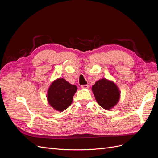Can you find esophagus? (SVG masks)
Segmentation results:
<instances>
[{
    "instance_id": "34e87169",
    "label": "esophagus",
    "mask_w": 158,
    "mask_h": 158,
    "mask_svg": "<svg viewBox=\"0 0 158 158\" xmlns=\"http://www.w3.org/2000/svg\"><path fill=\"white\" fill-rule=\"evenodd\" d=\"M89 85L88 84H85V85H81V88H82V89H88L89 88Z\"/></svg>"
}]
</instances>
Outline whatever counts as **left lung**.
<instances>
[{
	"instance_id": "8db88e82",
	"label": "left lung",
	"mask_w": 158,
	"mask_h": 158,
	"mask_svg": "<svg viewBox=\"0 0 158 158\" xmlns=\"http://www.w3.org/2000/svg\"><path fill=\"white\" fill-rule=\"evenodd\" d=\"M92 89L98 103L105 109H111L120 99L121 93L117 85L106 78L98 80Z\"/></svg>"
}]
</instances>
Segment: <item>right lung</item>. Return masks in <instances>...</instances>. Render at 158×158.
Here are the masks:
<instances>
[{
  "instance_id": "right-lung-1",
  "label": "right lung",
  "mask_w": 158,
  "mask_h": 158,
  "mask_svg": "<svg viewBox=\"0 0 158 158\" xmlns=\"http://www.w3.org/2000/svg\"><path fill=\"white\" fill-rule=\"evenodd\" d=\"M77 89L75 85L70 84L64 78L56 79L51 83L47 91V101L56 111H64L73 103Z\"/></svg>"
}]
</instances>
